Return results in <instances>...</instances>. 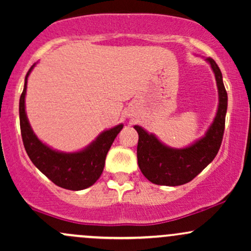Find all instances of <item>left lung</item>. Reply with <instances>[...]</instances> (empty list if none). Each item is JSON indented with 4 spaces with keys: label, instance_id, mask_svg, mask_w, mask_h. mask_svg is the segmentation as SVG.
I'll list each match as a JSON object with an SVG mask.
<instances>
[{
    "label": "left lung",
    "instance_id": "1",
    "mask_svg": "<svg viewBox=\"0 0 251 251\" xmlns=\"http://www.w3.org/2000/svg\"><path fill=\"white\" fill-rule=\"evenodd\" d=\"M215 74L218 89L216 116L205 134L183 149H174L160 142L155 134L135 125L139 140L137 146L138 165L150 181L157 185L178 186L189 183L215 159L221 148L227 108V94L220 67L206 57Z\"/></svg>",
    "mask_w": 251,
    "mask_h": 251
}]
</instances>
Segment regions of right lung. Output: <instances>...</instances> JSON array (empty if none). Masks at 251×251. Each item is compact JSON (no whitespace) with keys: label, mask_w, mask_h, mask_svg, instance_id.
<instances>
[{"label":"right lung","mask_w":251,"mask_h":251,"mask_svg":"<svg viewBox=\"0 0 251 251\" xmlns=\"http://www.w3.org/2000/svg\"><path fill=\"white\" fill-rule=\"evenodd\" d=\"M35 63L28 71L25 87L20 97V126L22 140L28 157L46 177L57 186L73 191L87 189L93 185L102 174L105 159L114 139L124 125L114 126L100 133L89 145L76 152H62L42 143L34 133L25 113L27 81Z\"/></svg>","instance_id":"obj_1"}]
</instances>
